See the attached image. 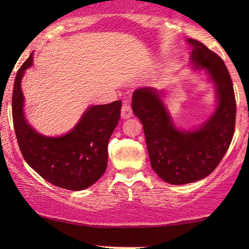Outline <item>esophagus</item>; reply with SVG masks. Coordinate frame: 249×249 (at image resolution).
<instances>
[{
	"label": "esophagus",
	"mask_w": 249,
	"mask_h": 249,
	"mask_svg": "<svg viewBox=\"0 0 249 249\" xmlns=\"http://www.w3.org/2000/svg\"><path fill=\"white\" fill-rule=\"evenodd\" d=\"M131 117H132L131 107L128 103H124V105H122V108H121V118L122 119H129Z\"/></svg>",
	"instance_id": "esophagus-1"
}]
</instances>
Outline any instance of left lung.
Here are the masks:
<instances>
[{"instance_id": "left-lung-1", "label": "left lung", "mask_w": 249, "mask_h": 249, "mask_svg": "<svg viewBox=\"0 0 249 249\" xmlns=\"http://www.w3.org/2000/svg\"><path fill=\"white\" fill-rule=\"evenodd\" d=\"M193 47L190 63L204 70L215 87L216 107L212 115L192 130L177 127L164 104V90L138 88L131 107L144 128L152 168L171 185H186L214 171L232 141L236 124L233 85L223 60L198 40L188 38Z\"/></svg>"}]
</instances>
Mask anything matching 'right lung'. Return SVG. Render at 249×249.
I'll return each instance as SVG.
<instances>
[{"instance_id": "obj_1", "label": "right lung", "mask_w": 249, "mask_h": 249, "mask_svg": "<svg viewBox=\"0 0 249 249\" xmlns=\"http://www.w3.org/2000/svg\"><path fill=\"white\" fill-rule=\"evenodd\" d=\"M33 53L17 72L12 94V118L19 148L30 168L54 186L83 190L94 185L107 166V144L117 127L121 101L91 105L69 132L44 136L27 121L21 79L33 66Z\"/></svg>"}]
</instances>
